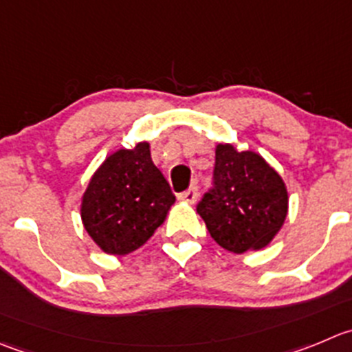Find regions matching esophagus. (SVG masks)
<instances>
[{
  "label": "esophagus",
  "instance_id": "34e87169",
  "mask_svg": "<svg viewBox=\"0 0 352 352\" xmlns=\"http://www.w3.org/2000/svg\"><path fill=\"white\" fill-rule=\"evenodd\" d=\"M197 197H199V190H197V186H190L186 192L179 193L178 199L183 200V202H188V204H195L197 202Z\"/></svg>",
  "mask_w": 352,
  "mask_h": 352
}]
</instances>
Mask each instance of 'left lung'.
I'll list each match as a JSON object with an SVG mask.
<instances>
[{
  "label": "left lung",
  "mask_w": 352,
  "mask_h": 352,
  "mask_svg": "<svg viewBox=\"0 0 352 352\" xmlns=\"http://www.w3.org/2000/svg\"><path fill=\"white\" fill-rule=\"evenodd\" d=\"M289 210L280 174L256 152L216 146L212 186L197 204L210 236L235 254L263 249L273 240Z\"/></svg>",
  "instance_id": "obj_1"
}]
</instances>
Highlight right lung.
Returning a JSON list of instances; mask_svg holds the SVG:
<instances>
[{"mask_svg":"<svg viewBox=\"0 0 352 352\" xmlns=\"http://www.w3.org/2000/svg\"><path fill=\"white\" fill-rule=\"evenodd\" d=\"M174 200L143 142L117 150L93 174L82 195V224L103 252L126 256L153 235Z\"/></svg>","mask_w":352,"mask_h":352,"instance_id":"1","label":"right lung"}]
</instances>
